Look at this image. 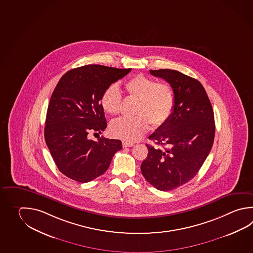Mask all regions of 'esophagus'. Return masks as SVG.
<instances>
[{
	"instance_id": "1",
	"label": "esophagus",
	"mask_w": 253,
	"mask_h": 253,
	"mask_svg": "<svg viewBox=\"0 0 253 253\" xmlns=\"http://www.w3.org/2000/svg\"><path fill=\"white\" fill-rule=\"evenodd\" d=\"M132 142H129V141H123V146L124 148H127V147H132L133 146Z\"/></svg>"
}]
</instances>
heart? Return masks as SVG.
Returning a JSON list of instances; mask_svg holds the SVG:
<instances>
[{"instance_id":"heart-1","label":"heart","mask_w":253,"mask_h":253,"mask_svg":"<svg viewBox=\"0 0 253 253\" xmlns=\"http://www.w3.org/2000/svg\"><path fill=\"white\" fill-rule=\"evenodd\" d=\"M124 88L129 98L136 99L132 118L119 119L110 126L114 137L136 141L150 129V124L160 127L170 119L175 106V95L169 84L157 83L152 78L137 75L127 79ZM123 97L117 85L112 84L103 92L101 105L111 115L120 114Z\"/></svg>"}]
</instances>
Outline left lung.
Returning <instances> with one entry per match:
<instances>
[{
    "instance_id": "1",
    "label": "left lung",
    "mask_w": 253,
    "mask_h": 253,
    "mask_svg": "<svg viewBox=\"0 0 253 253\" xmlns=\"http://www.w3.org/2000/svg\"><path fill=\"white\" fill-rule=\"evenodd\" d=\"M169 83L175 95L173 114L149 139V153L140 166L145 179L160 191L173 190L197 174L209 154L215 133L211 102L201 83L171 69L150 70Z\"/></svg>"
}]
</instances>
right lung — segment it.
<instances>
[{
	"label": "right lung",
	"mask_w": 253,
	"mask_h": 253,
	"mask_svg": "<svg viewBox=\"0 0 253 253\" xmlns=\"http://www.w3.org/2000/svg\"><path fill=\"white\" fill-rule=\"evenodd\" d=\"M131 68L87 65L63 75L52 93L44 136L57 169L80 183H87L108 169L114 154L123 149L119 139H89L107 123L101 105L103 92Z\"/></svg>",
	"instance_id": "obj_1"
}]
</instances>
